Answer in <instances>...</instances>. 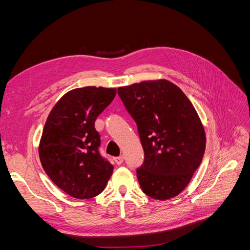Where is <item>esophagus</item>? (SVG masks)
<instances>
[{"instance_id": "obj_1", "label": "esophagus", "mask_w": 250, "mask_h": 250, "mask_svg": "<svg viewBox=\"0 0 250 250\" xmlns=\"http://www.w3.org/2000/svg\"><path fill=\"white\" fill-rule=\"evenodd\" d=\"M123 161H124L123 156H117V157H115V163H116L117 165H121V164L123 163Z\"/></svg>"}]
</instances>
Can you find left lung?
I'll return each mask as SVG.
<instances>
[{
	"mask_svg": "<svg viewBox=\"0 0 250 250\" xmlns=\"http://www.w3.org/2000/svg\"><path fill=\"white\" fill-rule=\"evenodd\" d=\"M138 125L144 163L137 169L142 191L149 197H175L190 183L206 151V132L197 111L177 85L149 80L118 88Z\"/></svg>",
	"mask_w": 250,
	"mask_h": 250,
	"instance_id": "obj_1",
	"label": "left lung"
}]
</instances>
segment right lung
Instances as JSON below:
<instances>
[{"instance_id": "1", "label": "right lung", "mask_w": 250, "mask_h": 250, "mask_svg": "<svg viewBox=\"0 0 250 250\" xmlns=\"http://www.w3.org/2000/svg\"><path fill=\"white\" fill-rule=\"evenodd\" d=\"M116 88L85 86L63 95L44 124L39 154L44 172L74 198L89 199L107 185L113 166L99 152L97 117L115 98Z\"/></svg>"}]
</instances>
